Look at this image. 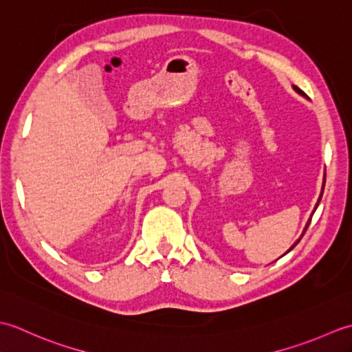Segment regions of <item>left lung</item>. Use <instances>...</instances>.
I'll return each instance as SVG.
<instances>
[{"instance_id": "left-lung-1", "label": "left lung", "mask_w": 352, "mask_h": 352, "mask_svg": "<svg viewBox=\"0 0 352 352\" xmlns=\"http://www.w3.org/2000/svg\"><path fill=\"white\" fill-rule=\"evenodd\" d=\"M294 89H295V91L298 92V94H300V95H302V96H305V98H307V95H305L302 91H301V89L300 87H296V86H294ZM324 186H325V178H324V184H322V192H320V195H319V199H318V203H316V206H315V208H313V212H311V214H310V219L307 221V223H305V227H304V230H302V234H301V237L300 239H298V241L294 243V245H292L290 246V248L287 250V252L289 251H292V250H294L295 248V246L298 245V242H300L301 241V239H302V236L305 234V231H307V228H309V226H310V221H311V216H313V213H315L316 212V208H318V206H319V203H320V198H322V193H324ZM286 252V254H287Z\"/></svg>"}]
</instances>
